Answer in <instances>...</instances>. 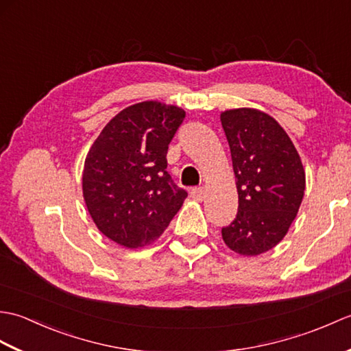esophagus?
<instances>
[{"instance_id":"1","label":"esophagus","mask_w":351,"mask_h":351,"mask_svg":"<svg viewBox=\"0 0 351 351\" xmlns=\"http://www.w3.org/2000/svg\"><path fill=\"white\" fill-rule=\"evenodd\" d=\"M191 197L197 200V202H202V200L206 197V191L204 187H195L191 190Z\"/></svg>"}]
</instances>
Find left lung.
<instances>
[{"instance_id": "left-lung-1", "label": "left lung", "mask_w": 351, "mask_h": 351, "mask_svg": "<svg viewBox=\"0 0 351 351\" xmlns=\"http://www.w3.org/2000/svg\"><path fill=\"white\" fill-rule=\"evenodd\" d=\"M220 121L238 191V213L221 228V237L229 249L255 256L287 235L304 195V170L293 141L271 116L235 108Z\"/></svg>"}]
</instances>
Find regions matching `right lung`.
<instances>
[{
    "instance_id": "right-lung-1",
    "label": "right lung",
    "mask_w": 351,
    "mask_h": 351,
    "mask_svg": "<svg viewBox=\"0 0 351 351\" xmlns=\"http://www.w3.org/2000/svg\"><path fill=\"white\" fill-rule=\"evenodd\" d=\"M184 117L175 106L136 104L111 119L87 154V210L101 232L123 247L155 241L187 197L166 170L169 145Z\"/></svg>"
}]
</instances>
